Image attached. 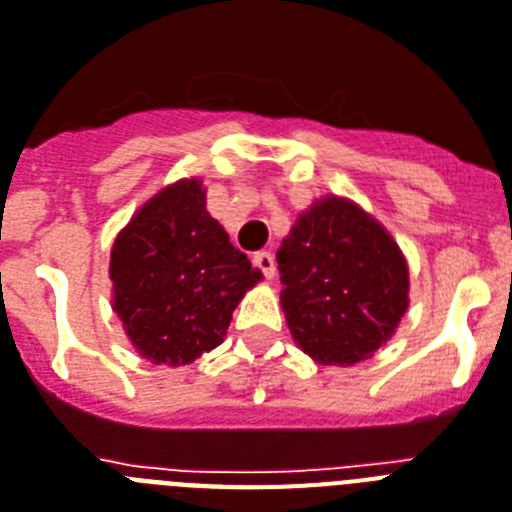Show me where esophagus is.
I'll return each mask as SVG.
<instances>
[{"instance_id":"obj_1","label":"esophagus","mask_w":512,"mask_h":512,"mask_svg":"<svg viewBox=\"0 0 512 512\" xmlns=\"http://www.w3.org/2000/svg\"><path fill=\"white\" fill-rule=\"evenodd\" d=\"M252 263H255V268L260 270L265 278L276 276V257L270 255V252H255Z\"/></svg>"}]
</instances>
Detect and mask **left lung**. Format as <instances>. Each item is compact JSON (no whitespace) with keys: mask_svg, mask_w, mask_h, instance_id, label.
<instances>
[{"mask_svg":"<svg viewBox=\"0 0 512 512\" xmlns=\"http://www.w3.org/2000/svg\"><path fill=\"white\" fill-rule=\"evenodd\" d=\"M291 336L320 364H356L393 336L409 307V268L393 236L349 200L299 216L278 249Z\"/></svg>","mask_w":512,"mask_h":512,"instance_id":"left-lung-1","label":"left lung"}]
</instances>
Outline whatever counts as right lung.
<instances>
[{
  "label": "right lung",
  "mask_w": 512,
  "mask_h": 512,
  "mask_svg": "<svg viewBox=\"0 0 512 512\" xmlns=\"http://www.w3.org/2000/svg\"><path fill=\"white\" fill-rule=\"evenodd\" d=\"M114 309L140 356L195 362L216 349L236 304L260 278L205 210L197 179H184L137 210L111 249Z\"/></svg>",
  "instance_id": "obj_1"
}]
</instances>
